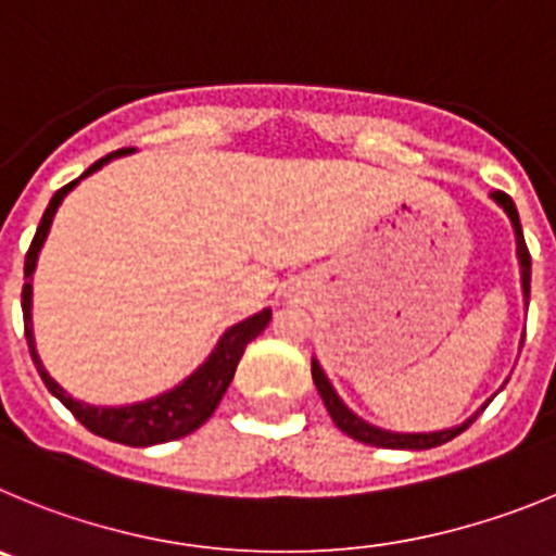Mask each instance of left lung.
Returning <instances> with one entry per match:
<instances>
[{
  "instance_id": "1",
  "label": "left lung",
  "mask_w": 556,
  "mask_h": 556,
  "mask_svg": "<svg viewBox=\"0 0 556 556\" xmlns=\"http://www.w3.org/2000/svg\"><path fill=\"white\" fill-rule=\"evenodd\" d=\"M493 202L498 204V207L504 210L509 216V222H513V229H515V252H518V263H521V285H523V299L529 302V282H532V257H529V249H527V241H523V232H521V218H518V210H515V202L507 197V193L496 191L493 193ZM313 382L315 388H318V393H321L324 399V407H327V413L332 415L334 427L340 429V432H346L349 438L359 440V443H371V446H379V448H415V452H421V448H434V446H443V443H448V440L457 438L459 432H465V429L471 427L473 418H477L482 409H479L477 415H471L468 421L459 424V427H452V429H440V432H388V429H379L374 427V424L363 421L359 415H354L352 409L346 407V404L340 402V396L334 393L332 382L327 379V374H324V368L318 365V359H313Z\"/></svg>"
}]
</instances>
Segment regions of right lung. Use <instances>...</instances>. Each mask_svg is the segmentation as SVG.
Returning a JSON list of instances; mask_svg holds the SVG:
<instances>
[{"mask_svg": "<svg viewBox=\"0 0 556 556\" xmlns=\"http://www.w3.org/2000/svg\"><path fill=\"white\" fill-rule=\"evenodd\" d=\"M127 152L129 149H118V152L97 160V163H93V166L88 168L79 179L99 172L104 163H110L113 157H122V154ZM79 179L63 185V188L54 193L47 213H43L41 224H38V229H35V238L33 243H29L27 257H24V279H27V282H24L22 288V313H24V334H27V346H29V354H33V363L35 368H38V374H41L43 384L49 388V393L66 404V407L74 413V418H77L85 429H91L93 434H99V438H108L113 440V443H124V446H157V443L179 440L185 438V434H191L193 429L202 427L210 415L216 413L218 402H222L229 382H232L235 368H238V363H241L243 349H247L249 343H252V340L268 327V321H271V309H263V313L252 315V318H247V321L229 327L227 332L222 334V340L216 343L213 354L199 365L197 371L185 379V382H179L177 388L160 393V396L147 399V402H138V404H127V407H93V404L77 402L74 396H68L66 390L60 388V384L49 377L41 357H38V352H35L33 282H29V279H33L35 263H38V254H41L43 241H47L54 213H58L60 202L66 199V193L72 191Z\"/></svg>", "mask_w": 556, "mask_h": 556, "instance_id": "add662e5", "label": "right lung"}]
</instances>
